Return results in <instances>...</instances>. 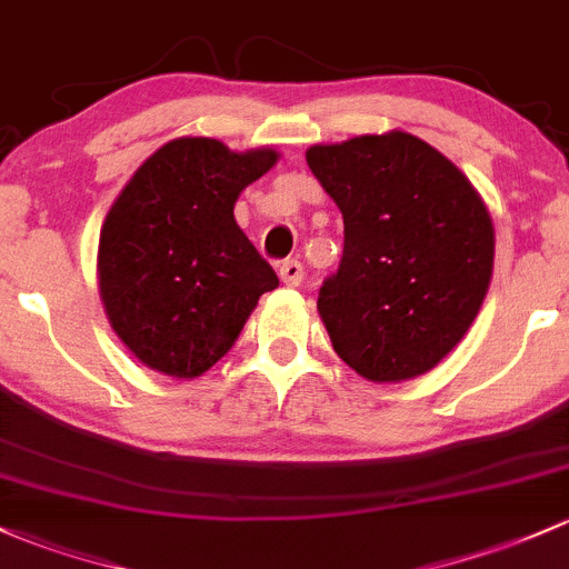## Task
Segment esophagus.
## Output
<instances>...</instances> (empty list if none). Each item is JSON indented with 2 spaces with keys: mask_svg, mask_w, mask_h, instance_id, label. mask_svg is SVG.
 I'll return each mask as SVG.
<instances>
[{
  "mask_svg": "<svg viewBox=\"0 0 569 569\" xmlns=\"http://www.w3.org/2000/svg\"><path fill=\"white\" fill-rule=\"evenodd\" d=\"M279 277L287 287H298L303 282V266L298 260H287L279 266Z\"/></svg>",
  "mask_w": 569,
  "mask_h": 569,
  "instance_id": "obj_1",
  "label": "esophagus"
}]
</instances>
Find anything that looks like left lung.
Masks as SVG:
<instances>
[{
	"mask_svg": "<svg viewBox=\"0 0 569 569\" xmlns=\"http://www.w3.org/2000/svg\"><path fill=\"white\" fill-rule=\"evenodd\" d=\"M307 163L345 221L318 312L339 359L402 383L447 359L493 277L496 230L471 180L406 131L312 144Z\"/></svg>",
	"mask_w": 569,
	"mask_h": 569,
	"instance_id": "1",
	"label": "left lung"
}]
</instances>
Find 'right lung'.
<instances>
[{
  "label": "right lung",
  "mask_w": 569,
  "mask_h": 569,
  "mask_svg": "<svg viewBox=\"0 0 569 569\" xmlns=\"http://www.w3.org/2000/svg\"><path fill=\"white\" fill-rule=\"evenodd\" d=\"M279 150L213 137L161 144L111 202L98 238V292L111 331L150 370L208 372L277 290L273 268L236 221V202Z\"/></svg>",
  "instance_id": "obj_1"
}]
</instances>
